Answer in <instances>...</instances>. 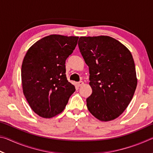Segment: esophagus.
<instances>
[{
	"label": "esophagus",
	"mask_w": 153,
	"mask_h": 153,
	"mask_svg": "<svg viewBox=\"0 0 153 153\" xmlns=\"http://www.w3.org/2000/svg\"><path fill=\"white\" fill-rule=\"evenodd\" d=\"M83 84H84V82L83 81H79V82H77V86H78L79 87L82 86Z\"/></svg>",
	"instance_id": "1"
}]
</instances>
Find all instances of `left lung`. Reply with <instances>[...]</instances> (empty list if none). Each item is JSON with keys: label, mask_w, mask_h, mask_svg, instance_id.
<instances>
[{"label": "left lung", "mask_w": 153, "mask_h": 153, "mask_svg": "<svg viewBox=\"0 0 153 153\" xmlns=\"http://www.w3.org/2000/svg\"><path fill=\"white\" fill-rule=\"evenodd\" d=\"M78 46L89 67L92 94L86 99L96 118L108 121L128 107L137 86L135 64L128 48L107 36H82Z\"/></svg>", "instance_id": "left-lung-1"}]
</instances>
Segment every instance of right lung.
I'll return each mask as SVG.
<instances>
[{
    "instance_id": "right-lung-1",
    "label": "right lung",
    "mask_w": 153,
    "mask_h": 153,
    "mask_svg": "<svg viewBox=\"0 0 153 153\" xmlns=\"http://www.w3.org/2000/svg\"><path fill=\"white\" fill-rule=\"evenodd\" d=\"M77 36L53 34L31 46L22 66L23 92L32 109L40 117L61 113L76 90L68 82L65 61L77 44Z\"/></svg>"
}]
</instances>
